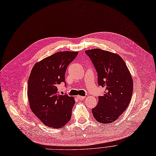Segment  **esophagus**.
Segmentation results:
<instances>
[{
	"label": "esophagus",
	"mask_w": 156,
	"mask_h": 156,
	"mask_svg": "<svg viewBox=\"0 0 156 156\" xmlns=\"http://www.w3.org/2000/svg\"><path fill=\"white\" fill-rule=\"evenodd\" d=\"M77 98L79 99V100H83V99L85 98V97H84V96H78Z\"/></svg>",
	"instance_id": "34e87169"
}]
</instances>
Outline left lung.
I'll return each mask as SVG.
<instances>
[{
    "mask_svg": "<svg viewBox=\"0 0 156 156\" xmlns=\"http://www.w3.org/2000/svg\"><path fill=\"white\" fill-rule=\"evenodd\" d=\"M98 73L99 86L105 87L103 96L92 109L94 119L108 124L114 122L128 107L131 101L133 82L129 71L121 56L101 49L85 51Z\"/></svg>",
    "mask_w": 156,
    "mask_h": 156,
    "instance_id": "obj_1",
    "label": "left lung"
}]
</instances>
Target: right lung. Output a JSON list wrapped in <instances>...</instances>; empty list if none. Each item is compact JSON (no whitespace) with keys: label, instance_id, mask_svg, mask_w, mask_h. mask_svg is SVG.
<instances>
[{"label":"right lung","instance_id":"right-lung-1","mask_svg":"<svg viewBox=\"0 0 156 156\" xmlns=\"http://www.w3.org/2000/svg\"><path fill=\"white\" fill-rule=\"evenodd\" d=\"M78 52L60 51L36 63L28 80V98L35 115L45 125L61 128L72 117L74 98L58 93V86L65 83L66 68Z\"/></svg>","mask_w":156,"mask_h":156}]
</instances>
